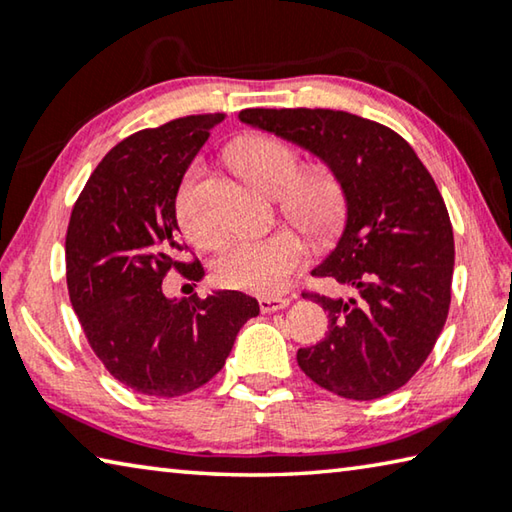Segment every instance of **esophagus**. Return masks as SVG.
<instances>
[{"label": "esophagus", "mask_w": 512, "mask_h": 512, "mask_svg": "<svg viewBox=\"0 0 512 512\" xmlns=\"http://www.w3.org/2000/svg\"><path fill=\"white\" fill-rule=\"evenodd\" d=\"M291 305V298H259V309L264 311V314H273V311H280V309H287Z\"/></svg>", "instance_id": "1"}]
</instances>
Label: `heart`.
Returning <instances> with one entry per match:
<instances>
[{
  "label": "heart",
  "instance_id": "1",
  "mask_svg": "<svg viewBox=\"0 0 512 512\" xmlns=\"http://www.w3.org/2000/svg\"><path fill=\"white\" fill-rule=\"evenodd\" d=\"M230 162L259 192L284 194L282 210L311 237L329 239L343 228L348 194L339 173L329 164H311L300 171L296 146L275 135H246L232 144ZM201 164L187 169L176 196L178 223L198 248L221 246L223 237L196 212V187ZM307 259V244L298 232L277 230L262 239H241L219 257L214 277L223 287L275 296L284 291Z\"/></svg>",
  "mask_w": 512,
  "mask_h": 512
}]
</instances>
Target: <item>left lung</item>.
Returning a JSON list of instances; mask_svg holds the SVG:
<instances>
[{"label": "left lung", "instance_id": "1", "mask_svg": "<svg viewBox=\"0 0 512 512\" xmlns=\"http://www.w3.org/2000/svg\"><path fill=\"white\" fill-rule=\"evenodd\" d=\"M239 119L318 155L348 194L343 237L314 275L357 296L302 293L329 329L298 350L300 370L348 400L397 391L427 361L452 302L454 230L431 173L402 135L343 110L248 108Z\"/></svg>", "mask_w": 512, "mask_h": 512}]
</instances>
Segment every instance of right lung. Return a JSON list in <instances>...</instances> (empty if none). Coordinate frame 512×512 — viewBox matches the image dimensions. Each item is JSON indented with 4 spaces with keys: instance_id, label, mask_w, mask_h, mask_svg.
<instances>
[{
    "instance_id": "obj_1",
    "label": "right lung",
    "mask_w": 512,
    "mask_h": 512,
    "mask_svg": "<svg viewBox=\"0 0 512 512\" xmlns=\"http://www.w3.org/2000/svg\"><path fill=\"white\" fill-rule=\"evenodd\" d=\"M223 112L144 128L106 153L74 203L65 237L67 291L85 339L112 377L151 397L205 386L225 366L241 325L259 314L241 291L169 300L162 280L185 262L178 187Z\"/></svg>"
}]
</instances>
